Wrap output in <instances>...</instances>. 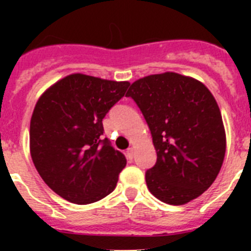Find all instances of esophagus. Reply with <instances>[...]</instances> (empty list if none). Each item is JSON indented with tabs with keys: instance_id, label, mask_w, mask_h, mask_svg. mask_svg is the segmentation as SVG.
I'll list each match as a JSON object with an SVG mask.
<instances>
[{
	"instance_id": "34e87169",
	"label": "esophagus",
	"mask_w": 251,
	"mask_h": 251,
	"mask_svg": "<svg viewBox=\"0 0 251 251\" xmlns=\"http://www.w3.org/2000/svg\"><path fill=\"white\" fill-rule=\"evenodd\" d=\"M133 153H134V150H133V148H128L127 152H126V154H127V158L128 159H132L133 158Z\"/></svg>"
}]
</instances>
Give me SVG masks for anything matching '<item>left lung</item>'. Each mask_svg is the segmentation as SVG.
Instances as JSON below:
<instances>
[{
    "label": "left lung",
    "instance_id": "1",
    "mask_svg": "<svg viewBox=\"0 0 251 251\" xmlns=\"http://www.w3.org/2000/svg\"><path fill=\"white\" fill-rule=\"evenodd\" d=\"M126 97L136 101L156 148L146 172L151 194L162 202L185 205L200 196L223 166L226 137L214 95L196 79L177 73L134 81Z\"/></svg>",
    "mask_w": 251,
    "mask_h": 251
}]
</instances>
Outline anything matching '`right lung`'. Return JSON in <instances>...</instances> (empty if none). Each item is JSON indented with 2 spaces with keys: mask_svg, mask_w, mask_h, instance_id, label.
Listing matches in <instances>:
<instances>
[{
  "mask_svg": "<svg viewBox=\"0 0 251 251\" xmlns=\"http://www.w3.org/2000/svg\"><path fill=\"white\" fill-rule=\"evenodd\" d=\"M128 81L72 74L35 105L30 123L32 162L46 185L77 205L113 192L127 159L104 133L103 118L127 92Z\"/></svg>",
  "mask_w": 251,
  "mask_h": 251,
  "instance_id": "add662e5",
  "label": "right lung"
}]
</instances>
